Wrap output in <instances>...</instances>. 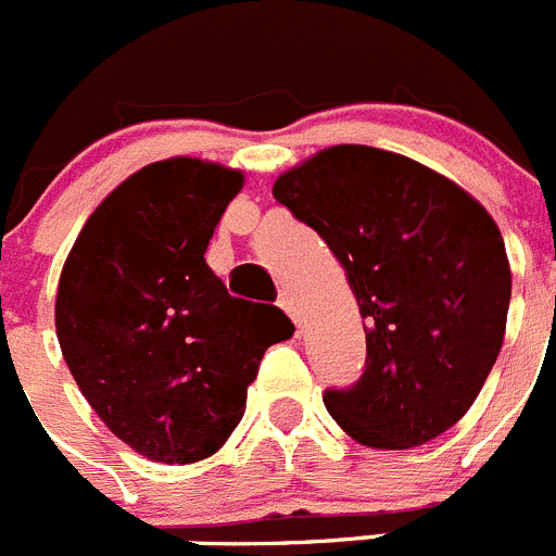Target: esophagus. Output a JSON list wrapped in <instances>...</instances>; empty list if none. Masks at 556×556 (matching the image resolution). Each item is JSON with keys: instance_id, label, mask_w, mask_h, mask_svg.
<instances>
[{"instance_id": "obj_1", "label": "esophagus", "mask_w": 556, "mask_h": 556, "mask_svg": "<svg viewBox=\"0 0 556 556\" xmlns=\"http://www.w3.org/2000/svg\"><path fill=\"white\" fill-rule=\"evenodd\" d=\"M278 305H281L283 312H287L289 317L294 319V325L303 323V319H300V305H298V298H294V294L281 292V298H278Z\"/></svg>"}]
</instances>
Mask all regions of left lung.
Wrapping results in <instances>:
<instances>
[{"label": "left lung", "instance_id": "1", "mask_svg": "<svg viewBox=\"0 0 556 556\" xmlns=\"http://www.w3.org/2000/svg\"><path fill=\"white\" fill-rule=\"evenodd\" d=\"M348 269L366 319V366L325 391L348 435L410 450L450 430L504 341L510 264L485 208L441 173L369 146L319 151L273 187Z\"/></svg>", "mask_w": 556, "mask_h": 556}]
</instances>
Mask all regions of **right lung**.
<instances>
[{
  "mask_svg": "<svg viewBox=\"0 0 556 556\" xmlns=\"http://www.w3.org/2000/svg\"><path fill=\"white\" fill-rule=\"evenodd\" d=\"M242 173L176 156L129 176L76 237L54 323L85 400L156 463L215 455L239 425L262 355L283 339L267 305L231 298L203 253Z\"/></svg>",
  "mask_w": 556,
  "mask_h": 556,
  "instance_id": "1",
  "label": "right lung"
}]
</instances>
